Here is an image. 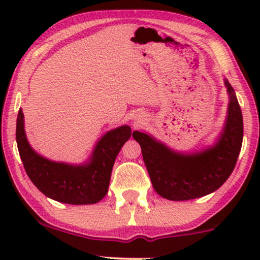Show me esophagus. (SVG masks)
<instances>
[{
  "label": "esophagus",
  "mask_w": 260,
  "mask_h": 260,
  "mask_svg": "<svg viewBox=\"0 0 260 260\" xmlns=\"http://www.w3.org/2000/svg\"><path fill=\"white\" fill-rule=\"evenodd\" d=\"M139 123H140V121H137V122H134V126H139Z\"/></svg>",
  "instance_id": "1"
}]
</instances>
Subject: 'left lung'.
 <instances>
[{"mask_svg": "<svg viewBox=\"0 0 260 260\" xmlns=\"http://www.w3.org/2000/svg\"><path fill=\"white\" fill-rule=\"evenodd\" d=\"M229 94L228 115L213 144L196 151L174 150L147 132L133 133L155 192L169 201H189L215 192L234 171L243 140V118L236 92Z\"/></svg>", "mask_w": 260, "mask_h": 260, "instance_id": "1", "label": "left lung"}]
</instances>
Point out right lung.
<instances>
[{
  "label": "right lung",
  "mask_w": 260,
  "mask_h": 260,
  "mask_svg": "<svg viewBox=\"0 0 260 260\" xmlns=\"http://www.w3.org/2000/svg\"><path fill=\"white\" fill-rule=\"evenodd\" d=\"M131 134L127 124L113 128L98 140L84 162H61L47 159L31 148L22 109L17 117V145L29 178L45 196L66 204H95L106 196L116 156Z\"/></svg>",
  "instance_id": "add662e5"
}]
</instances>
